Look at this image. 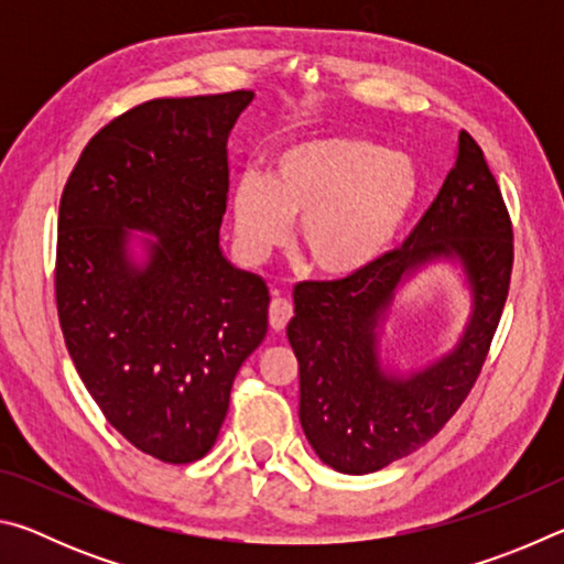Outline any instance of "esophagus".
I'll return each mask as SVG.
<instances>
[{
  "mask_svg": "<svg viewBox=\"0 0 564 564\" xmlns=\"http://www.w3.org/2000/svg\"><path fill=\"white\" fill-rule=\"evenodd\" d=\"M293 316V303L289 299H273L269 308V321L273 330H283Z\"/></svg>",
  "mask_w": 564,
  "mask_h": 564,
  "instance_id": "34e87169",
  "label": "esophagus"
}]
</instances>
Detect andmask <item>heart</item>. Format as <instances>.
<instances>
[{
    "mask_svg": "<svg viewBox=\"0 0 564 564\" xmlns=\"http://www.w3.org/2000/svg\"><path fill=\"white\" fill-rule=\"evenodd\" d=\"M417 196L410 159L350 133L305 139L273 159L269 176L236 178L231 216L238 248L259 263L299 218V248L333 279L366 271L393 243Z\"/></svg>",
    "mask_w": 564,
    "mask_h": 564,
    "instance_id": "heart-1",
    "label": "heart"
}]
</instances>
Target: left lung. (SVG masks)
Returning <instances> with one entry per match:
<instances>
[{
    "label": "left lung",
    "mask_w": 564,
    "mask_h": 564,
    "mask_svg": "<svg viewBox=\"0 0 564 564\" xmlns=\"http://www.w3.org/2000/svg\"><path fill=\"white\" fill-rule=\"evenodd\" d=\"M460 262L471 293L462 338L431 367L388 371L379 336L397 291L427 264ZM512 226L482 149L460 131L455 164L405 243L340 281L293 291L285 336L299 358L303 433L323 463L376 473L417 451L455 415L475 386L505 308Z\"/></svg>",
    "instance_id": "obj_1"
}]
</instances>
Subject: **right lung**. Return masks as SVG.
<instances>
[{
    "label": "right lung",
    "instance_id": "obj_1",
    "mask_svg": "<svg viewBox=\"0 0 564 564\" xmlns=\"http://www.w3.org/2000/svg\"><path fill=\"white\" fill-rule=\"evenodd\" d=\"M251 101L228 91L139 104L84 147L62 194L66 348L109 423L161 463L212 451L238 368L269 330V285L218 243L226 141Z\"/></svg>",
    "mask_w": 564,
    "mask_h": 564
}]
</instances>
